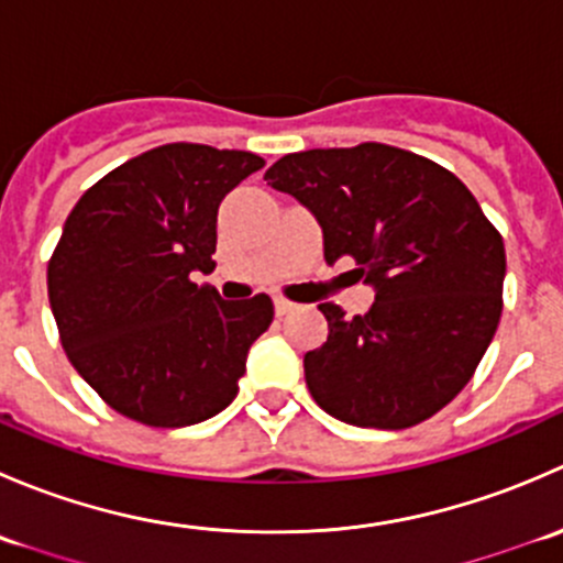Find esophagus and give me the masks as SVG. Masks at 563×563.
<instances>
[{
	"instance_id": "esophagus-1",
	"label": "esophagus",
	"mask_w": 563,
	"mask_h": 563,
	"mask_svg": "<svg viewBox=\"0 0 563 563\" xmlns=\"http://www.w3.org/2000/svg\"><path fill=\"white\" fill-rule=\"evenodd\" d=\"M291 310H294V302H288V299H283V297L275 299V313L277 316H286V313H291Z\"/></svg>"
}]
</instances>
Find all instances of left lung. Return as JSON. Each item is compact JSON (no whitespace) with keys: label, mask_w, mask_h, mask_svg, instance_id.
<instances>
[{"label":"left lung","mask_w":563,"mask_h":563,"mask_svg":"<svg viewBox=\"0 0 563 563\" xmlns=\"http://www.w3.org/2000/svg\"><path fill=\"white\" fill-rule=\"evenodd\" d=\"M266 185L297 198L323 234V261L351 255L376 291L365 316H327L305 382L329 417L402 430L446 406L474 376L498 318L504 240L439 163L387 144L286 155Z\"/></svg>","instance_id":"left-lung-1"}]
</instances>
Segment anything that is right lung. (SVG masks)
<instances>
[{"label": "right lung", "instance_id": "right-lung-1", "mask_svg": "<svg viewBox=\"0 0 563 563\" xmlns=\"http://www.w3.org/2000/svg\"><path fill=\"white\" fill-rule=\"evenodd\" d=\"M264 168L253 152L166 144L89 187L48 261V302L78 376L128 419L187 428L240 391L272 299L225 302L214 269L218 209Z\"/></svg>", "mask_w": 563, "mask_h": 563}]
</instances>
